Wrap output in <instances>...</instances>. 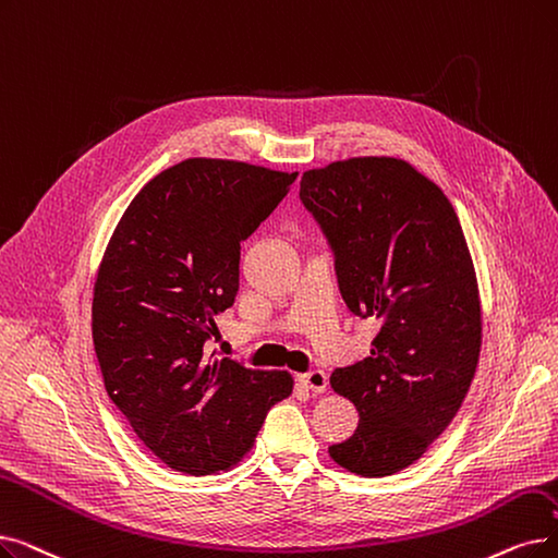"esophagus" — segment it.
<instances>
[{"label":"esophagus","instance_id":"34e87169","mask_svg":"<svg viewBox=\"0 0 558 558\" xmlns=\"http://www.w3.org/2000/svg\"><path fill=\"white\" fill-rule=\"evenodd\" d=\"M301 383L307 387V390L317 392V395H324L328 390V376L322 369H312V372L301 374Z\"/></svg>","mask_w":558,"mask_h":558}]
</instances>
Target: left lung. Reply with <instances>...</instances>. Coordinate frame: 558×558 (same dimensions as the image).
<instances>
[{
    "mask_svg": "<svg viewBox=\"0 0 558 558\" xmlns=\"http://www.w3.org/2000/svg\"><path fill=\"white\" fill-rule=\"evenodd\" d=\"M299 196L332 251L347 307L380 322L369 357L330 376L360 422L328 453L353 474L390 476L449 426L476 372L481 301L468 241L442 189L403 159L312 168Z\"/></svg>",
    "mask_w": 558,
    "mask_h": 558,
    "instance_id": "8db88e82",
    "label": "left lung"
}]
</instances>
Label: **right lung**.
Segmentation results:
<instances>
[{
  "instance_id": "obj_1",
  "label": "right lung",
  "mask_w": 558,
  "mask_h": 558,
  "mask_svg": "<svg viewBox=\"0 0 558 558\" xmlns=\"http://www.w3.org/2000/svg\"><path fill=\"white\" fill-rule=\"evenodd\" d=\"M299 173L184 159L145 184L109 239L93 289V344L109 399L175 472L236 465L292 374L207 353L239 292L241 241Z\"/></svg>"
}]
</instances>
